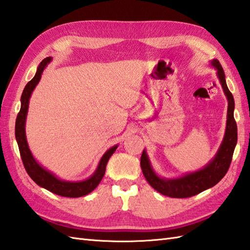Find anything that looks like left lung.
Instances as JSON below:
<instances>
[{"label":"left lung","mask_w":250,"mask_h":250,"mask_svg":"<svg viewBox=\"0 0 250 250\" xmlns=\"http://www.w3.org/2000/svg\"><path fill=\"white\" fill-rule=\"evenodd\" d=\"M211 64L217 71V77L220 79L224 93L228 100L227 124L223 142L215 157L204 168L174 179L161 178L160 176H158L153 167H151L147 154H146L145 150H143L141 156V168L144 177L157 192L166 196L174 198H187L197 195L198 193L212 188L217 182H220L224 176L226 175L231 160H232V155L237 142V127L233 117L234 100L227 87L225 73L220 62L217 59H213Z\"/></svg>","instance_id":"8db88e82"}]
</instances>
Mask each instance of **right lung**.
I'll return each instance as SVG.
<instances>
[{
    "label": "right lung",
    "instance_id": "1",
    "mask_svg": "<svg viewBox=\"0 0 250 250\" xmlns=\"http://www.w3.org/2000/svg\"><path fill=\"white\" fill-rule=\"evenodd\" d=\"M51 60L52 57H47L42 60L38 66L37 72H36V75L34 76L32 81L27 83L25 88L23 90V93L21 95V109L19 113H18L16 120V140L18 142V146H19L21 159L24 164V167H25L29 177L32 178L36 184L60 196L81 197L87 195L90 192H92L94 188L99 186L102 178L104 177L105 175L106 166L109 158L111 157L115 149H117L118 145L112 146L111 148H109L106 151L104 156L102 157V159L99 163V167H97L96 171L93 173V175L91 176L90 178L83 181H65L59 179L50 171H47L44 167H42L40 164L35 160V158L33 157L32 153H30L26 141L25 121L28 111L30 95H32L34 89L38 84L42 72L45 69L47 63L51 62Z\"/></svg>",
    "mask_w": 250,
    "mask_h": 250
}]
</instances>
